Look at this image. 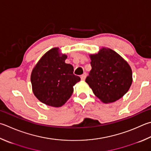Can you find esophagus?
Instances as JSON below:
<instances>
[{"instance_id": "obj_1", "label": "esophagus", "mask_w": 151, "mask_h": 151, "mask_svg": "<svg viewBox=\"0 0 151 151\" xmlns=\"http://www.w3.org/2000/svg\"><path fill=\"white\" fill-rule=\"evenodd\" d=\"M86 76H87V74H86V73H84L83 74H82L81 76V80H85V78H86Z\"/></svg>"}]
</instances>
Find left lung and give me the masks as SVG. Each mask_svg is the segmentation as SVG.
<instances>
[{
	"instance_id": "8db88e82",
	"label": "left lung",
	"mask_w": 151,
	"mask_h": 151,
	"mask_svg": "<svg viewBox=\"0 0 151 151\" xmlns=\"http://www.w3.org/2000/svg\"><path fill=\"white\" fill-rule=\"evenodd\" d=\"M90 56L92 69L85 81L94 94L105 103L122 97L132 83V71L127 62L106 48Z\"/></svg>"
}]
</instances>
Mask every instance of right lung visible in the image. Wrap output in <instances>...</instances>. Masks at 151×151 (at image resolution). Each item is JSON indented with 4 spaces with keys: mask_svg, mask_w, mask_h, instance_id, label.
I'll return each instance as SVG.
<instances>
[{
    "mask_svg": "<svg viewBox=\"0 0 151 151\" xmlns=\"http://www.w3.org/2000/svg\"><path fill=\"white\" fill-rule=\"evenodd\" d=\"M67 56L60 55L58 48L45 53L33 68L31 81L34 95L49 106L60 107L73 92V85L80 81L73 74L72 65L66 64Z\"/></svg>",
    "mask_w": 151,
    "mask_h": 151,
    "instance_id": "add662e5",
    "label": "right lung"
}]
</instances>
